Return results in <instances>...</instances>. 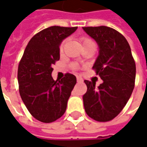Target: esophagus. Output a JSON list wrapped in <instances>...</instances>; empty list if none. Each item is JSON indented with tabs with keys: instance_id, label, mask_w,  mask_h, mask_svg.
<instances>
[{
	"instance_id": "34e87169",
	"label": "esophagus",
	"mask_w": 147,
	"mask_h": 147,
	"mask_svg": "<svg viewBox=\"0 0 147 147\" xmlns=\"http://www.w3.org/2000/svg\"><path fill=\"white\" fill-rule=\"evenodd\" d=\"M77 81H78V82H82V81H83V79H82L81 77L78 76V77H77Z\"/></svg>"
}]
</instances>
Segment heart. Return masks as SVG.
Here are the masks:
<instances>
[{
  "mask_svg": "<svg viewBox=\"0 0 147 147\" xmlns=\"http://www.w3.org/2000/svg\"><path fill=\"white\" fill-rule=\"evenodd\" d=\"M89 41H92V40H90L89 39H84V40H83V44H84V43H86V42H89ZM63 47H64V42H63L62 44H61V45H60V51H63Z\"/></svg>",
  "mask_w": 147,
  "mask_h": 147,
  "instance_id": "obj_1",
  "label": "heart"
}]
</instances>
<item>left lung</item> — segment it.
Masks as SVG:
<instances>
[{"mask_svg":"<svg viewBox=\"0 0 147 147\" xmlns=\"http://www.w3.org/2000/svg\"><path fill=\"white\" fill-rule=\"evenodd\" d=\"M83 30L98 45V55L92 68L103 81L96 88L94 81L84 80L88 88L83 96L84 110L97 121H109L118 115L130 98L136 63L129 44L119 32L105 26Z\"/></svg>","mask_w":147,"mask_h":147,"instance_id":"left-lung-1","label":"left lung"}]
</instances>
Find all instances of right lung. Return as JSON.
I'll use <instances>...</instances> for the list:
<instances>
[{
  "label": "right lung",
  "mask_w": 147,
  "mask_h": 147,
  "mask_svg": "<svg viewBox=\"0 0 147 147\" xmlns=\"http://www.w3.org/2000/svg\"><path fill=\"white\" fill-rule=\"evenodd\" d=\"M78 27L53 26L32 37L18 68L19 94L34 118L50 123L63 116L77 78L66 74L61 81H54L52 65L59 60V46Z\"/></svg>",
  "instance_id": "add662e5"
}]
</instances>
